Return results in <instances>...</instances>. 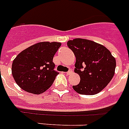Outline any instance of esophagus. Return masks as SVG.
I'll use <instances>...</instances> for the list:
<instances>
[{
	"mask_svg": "<svg viewBox=\"0 0 129 129\" xmlns=\"http://www.w3.org/2000/svg\"><path fill=\"white\" fill-rule=\"evenodd\" d=\"M72 73H73V71H72V70H69V71H68V72H67L66 74H67V75H70V74Z\"/></svg>",
	"mask_w": 129,
	"mask_h": 129,
	"instance_id": "obj_1",
	"label": "esophagus"
}]
</instances>
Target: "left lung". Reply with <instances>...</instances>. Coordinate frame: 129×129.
<instances>
[{"instance_id":"left-lung-1","label":"left lung","mask_w":129,"mask_h":129,"mask_svg":"<svg viewBox=\"0 0 129 129\" xmlns=\"http://www.w3.org/2000/svg\"><path fill=\"white\" fill-rule=\"evenodd\" d=\"M67 46L75 55L74 72L80 77L72 87L77 93L93 95L101 92L112 80L116 67L115 59L107 48L91 40L76 38Z\"/></svg>"}]
</instances>
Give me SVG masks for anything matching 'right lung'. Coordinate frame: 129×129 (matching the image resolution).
<instances>
[{"label": "right lung", "instance_id": "1", "mask_svg": "<svg viewBox=\"0 0 129 129\" xmlns=\"http://www.w3.org/2000/svg\"><path fill=\"white\" fill-rule=\"evenodd\" d=\"M60 45L55 42H42L17 55L12 63V73L22 89L39 94L51 87L58 74L54 70L53 59Z\"/></svg>", "mask_w": 129, "mask_h": 129}]
</instances>
